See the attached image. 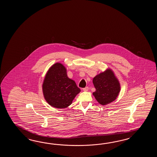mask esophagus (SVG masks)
I'll list each match as a JSON object with an SVG mask.
<instances>
[{
  "label": "esophagus",
  "mask_w": 157,
  "mask_h": 157,
  "mask_svg": "<svg viewBox=\"0 0 157 157\" xmlns=\"http://www.w3.org/2000/svg\"><path fill=\"white\" fill-rule=\"evenodd\" d=\"M89 90V87H85V88H83V90L84 91H87Z\"/></svg>",
  "instance_id": "esophagus-1"
}]
</instances>
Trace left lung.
<instances>
[{"label":"left lung","mask_w":157,"mask_h":157,"mask_svg":"<svg viewBox=\"0 0 157 157\" xmlns=\"http://www.w3.org/2000/svg\"><path fill=\"white\" fill-rule=\"evenodd\" d=\"M96 90L93 94L101 105H107L117 99L120 92V83L113 71L110 68L94 77Z\"/></svg>","instance_id":"1"}]
</instances>
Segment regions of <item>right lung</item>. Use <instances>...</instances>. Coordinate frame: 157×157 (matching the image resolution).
<instances>
[{"label": "right lung", "instance_id": "1", "mask_svg": "<svg viewBox=\"0 0 157 157\" xmlns=\"http://www.w3.org/2000/svg\"><path fill=\"white\" fill-rule=\"evenodd\" d=\"M42 89L47 103L57 108L70 105L81 91L75 81L68 77L66 67L60 63L54 64L48 70Z\"/></svg>", "mask_w": 157, "mask_h": 157}]
</instances>
